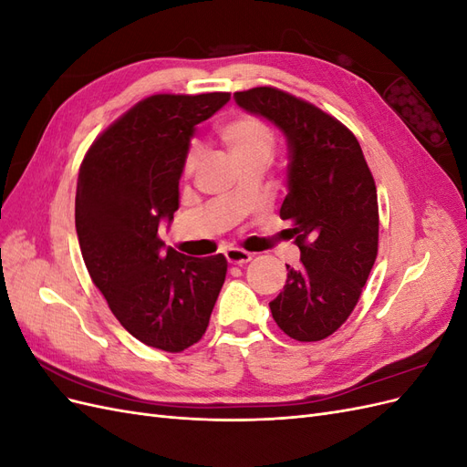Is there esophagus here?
I'll use <instances>...</instances> for the list:
<instances>
[{"instance_id": "esophagus-1", "label": "esophagus", "mask_w": 467, "mask_h": 467, "mask_svg": "<svg viewBox=\"0 0 467 467\" xmlns=\"http://www.w3.org/2000/svg\"><path fill=\"white\" fill-rule=\"evenodd\" d=\"M223 255H225V259H228V263H232V265H245L253 259L251 253H247L244 249H237V247L228 249L223 253Z\"/></svg>"}]
</instances>
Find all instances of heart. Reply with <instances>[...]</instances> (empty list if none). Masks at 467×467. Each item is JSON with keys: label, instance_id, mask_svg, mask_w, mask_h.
Returning <instances> with one entry per match:
<instances>
[{"label": "heart", "instance_id": "1", "mask_svg": "<svg viewBox=\"0 0 467 467\" xmlns=\"http://www.w3.org/2000/svg\"><path fill=\"white\" fill-rule=\"evenodd\" d=\"M223 144L230 148L237 161L249 158H271L275 150V132L263 119L255 115H239L223 122L218 129ZM201 160V146L191 144L185 155V173H191Z\"/></svg>", "mask_w": 467, "mask_h": 467}]
</instances>
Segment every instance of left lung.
Returning <instances> with one entry per match:
<instances>
[{
    "mask_svg": "<svg viewBox=\"0 0 467 467\" xmlns=\"http://www.w3.org/2000/svg\"><path fill=\"white\" fill-rule=\"evenodd\" d=\"M288 142V194L280 218L300 247L285 290L268 304L278 327L302 343L333 335L355 309L378 255V194L358 140L316 105L276 88L234 93Z\"/></svg>",
    "mask_w": 467,
    "mask_h": 467,
    "instance_id": "8db88e82",
    "label": "left lung"
}]
</instances>
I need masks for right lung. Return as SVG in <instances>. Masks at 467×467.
Instances as JSON below:
<instances>
[{"label":"right lung","instance_id":"obj_1","mask_svg":"<svg viewBox=\"0 0 467 467\" xmlns=\"http://www.w3.org/2000/svg\"><path fill=\"white\" fill-rule=\"evenodd\" d=\"M230 93L146 97L99 136L79 167L76 230L110 312L138 341L165 352L199 343L228 273L223 255L189 257L158 235L179 208L194 126Z\"/></svg>","mask_w":467,"mask_h":467}]
</instances>
